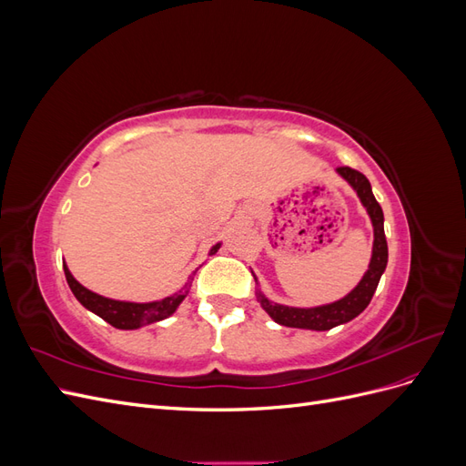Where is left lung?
Listing matches in <instances>:
<instances>
[{"instance_id":"left-lung-1","label":"left lung","mask_w":466,"mask_h":466,"mask_svg":"<svg viewBox=\"0 0 466 466\" xmlns=\"http://www.w3.org/2000/svg\"><path fill=\"white\" fill-rule=\"evenodd\" d=\"M336 173L340 175L348 185L354 188L361 206L368 211V216L373 225V248H371V260L368 270H365L360 284L351 289L342 299L327 303V305H317V307H289L281 305L272 299H268L266 295L260 291V284L257 281V299L264 311L272 317L278 324H284V327L291 329H305V330H330L338 324L350 322L356 319L365 307L370 305L373 293L379 286V279L383 276L387 260H389V248H387V238H385V218L383 209H380L379 202L375 200L373 190L370 180L365 178L360 171H354L350 167H338Z\"/></svg>"}]
</instances>
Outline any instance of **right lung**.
<instances>
[{
  "mask_svg": "<svg viewBox=\"0 0 466 466\" xmlns=\"http://www.w3.org/2000/svg\"><path fill=\"white\" fill-rule=\"evenodd\" d=\"M221 243H216L214 247L209 248V257L216 255L219 250ZM64 274L67 279V286L72 289V293L76 295V299L87 309V311L95 313L96 317H101L103 320H106L108 324H112L115 329L120 330H136V329H142L147 327V324L153 322H159L167 317H171L178 305L185 301V298L190 291L192 286V274L188 278V281L185 286H182L178 291H175L173 295H168V298L157 299V301H149V303H136V301H120V299H110L105 298V295H98L91 289H87L86 286H81L79 281L72 276L69 272L67 264L64 262Z\"/></svg>",
  "mask_w": 466,
  "mask_h": 466,
  "instance_id": "add662e5",
  "label": "right lung"
}]
</instances>
